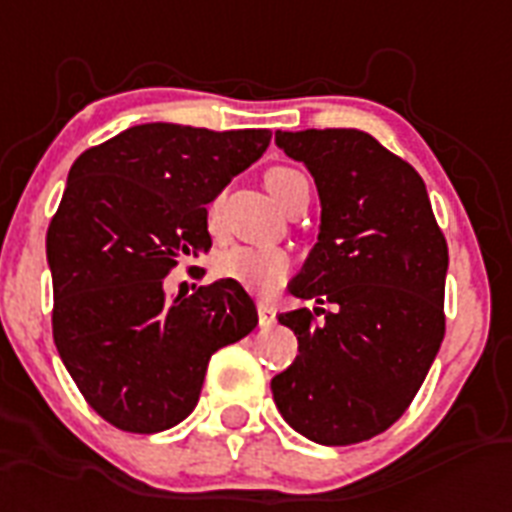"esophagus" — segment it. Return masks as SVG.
I'll return each mask as SVG.
<instances>
[{"label":"esophagus","instance_id":"obj_1","mask_svg":"<svg viewBox=\"0 0 512 512\" xmlns=\"http://www.w3.org/2000/svg\"><path fill=\"white\" fill-rule=\"evenodd\" d=\"M257 319H260V327H273L276 324V308L268 300H260L257 303Z\"/></svg>","mask_w":512,"mask_h":512}]
</instances>
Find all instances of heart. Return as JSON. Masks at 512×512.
I'll use <instances>...</instances> for the list:
<instances>
[{
  "label": "heart",
  "instance_id": "1",
  "mask_svg": "<svg viewBox=\"0 0 512 512\" xmlns=\"http://www.w3.org/2000/svg\"><path fill=\"white\" fill-rule=\"evenodd\" d=\"M305 175L297 170H289V167H273L265 175V185L281 207L284 201L292 193L297 183H303ZM207 223L212 231H217V201L209 204ZM215 271L217 276L223 279L239 281L249 289H271L276 287L289 271V257L281 252V249H263V247H241V244H233V247L223 249L220 255L215 257Z\"/></svg>",
  "mask_w": 512,
  "mask_h": 512
}]
</instances>
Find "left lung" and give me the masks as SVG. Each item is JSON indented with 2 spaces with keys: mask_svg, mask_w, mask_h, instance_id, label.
<instances>
[{
  "mask_svg": "<svg viewBox=\"0 0 512 512\" xmlns=\"http://www.w3.org/2000/svg\"><path fill=\"white\" fill-rule=\"evenodd\" d=\"M313 175L319 241L289 292L335 305L281 313L300 356L271 380L281 417L324 446L388 430L412 404L441 340L449 249L412 164L369 132H276Z\"/></svg>",
  "mask_w": 512,
  "mask_h": 512,
  "instance_id": "1",
  "label": "left lung"
}]
</instances>
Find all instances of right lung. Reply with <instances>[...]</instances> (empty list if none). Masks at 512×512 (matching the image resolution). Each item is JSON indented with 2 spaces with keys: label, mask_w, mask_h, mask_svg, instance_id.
<instances>
[{
  "label": "right lung",
  "mask_w": 512,
  "mask_h": 512,
  "mask_svg": "<svg viewBox=\"0 0 512 512\" xmlns=\"http://www.w3.org/2000/svg\"><path fill=\"white\" fill-rule=\"evenodd\" d=\"M268 130L151 122L84 151L47 228L52 337L95 412L159 433L193 412L212 353L257 327L239 281L167 295L164 276L212 247L207 204L265 154Z\"/></svg>",
  "instance_id": "1"
}]
</instances>
